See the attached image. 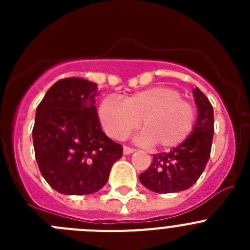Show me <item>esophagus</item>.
<instances>
[{
	"mask_svg": "<svg viewBox=\"0 0 250 250\" xmlns=\"http://www.w3.org/2000/svg\"><path fill=\"white\" fill-rule=\"evenodd\" d=\"M123 151H124V154H125V155H129V154H132V152L135 151V150L132 149V147H130V146H124Z\"/></svg>",
	"mask_w": 250,
	"mask_h": 250,
	"instance_id": "34e87169",
	"label": "esophagus"
}]
</instances>
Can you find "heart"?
<instances>
[{
	"mask_svg": "<svg viewBox=\"0 0 250 250\" xmlns=\"http://www.w3.org/2000/svg\"><path fill=\"white\" fill-rule=\"evenodd\" d=\"M99 116L110 138L121 140L141 125V141L159 149H173L191 134L196 111L176 89L155 86L131 95L124 103L115 98L104 99Z\"/></svg>",
	"mask_w": 250,
	"mask_h": 250,
	"instance_id": "1",
	"label": "heart"
}]
</instances>
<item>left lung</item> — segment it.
Returning <instances> with one entry per match:
<instances>
[{
	"label": "left lung",
	"instance_id": "obj_1",
	"mask_svg": "<svg viewBox=\"0 0 250 250\" xmlns=\"http://www.w3.org/2000/svg\"><path fill=\"white\" fill-rule=\"evenodd\" d=\"M198 119L189 138L169 152L152 155L150 167L140 174V183L160 194L187 190L199 179L210 158L214 135V111L208 98L198 87L193 90Z\"/></svg>",
	"mask_w": 250,
	"mask_h": 250
}]
</instances>
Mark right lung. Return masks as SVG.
<instances>
[{"label":"right lung","instance_id":"right-lung-1","mask_svg":"<svg viewBox=\"0 0 250 250\" xmlns=\"http://www.w3.org/2000/svg\"><path fill=\"white\" fill-rule=\"evenodd\" d=\"M98 85L80 77L55 83L36 109L32 139L39 169L52 189L86 195L106 184L123 146L101 129Z\"/></svg>","mask_w":250,"mask_h":250}]
</instances>
